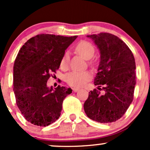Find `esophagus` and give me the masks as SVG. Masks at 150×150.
Instances as JSON below:
<instances>
[{"label":"esophagus","mask_w":150,"mask_h":150,"mask_svg":"<svg viewBox=\"0 0 150 150\" xmlns=\"http://www.w3.org/2000/svg\"><path fill=\"white\" fill-rule=\"evenodd\" d=\"M73 90L74 92H78L79 90H80V89H79V88H73Z\"/></svg>","instance_id":"obj_1"}]
</instances>
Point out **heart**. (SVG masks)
<instances>
[{
  "label": "heart",
  "instance_id": "heart-1",
  "mask_svg": "<svg viewBox=\"0 0 150 150\" xmlns=\"http://www.w3.org/2000/svg\"><path fill=\"white\" fill-rule=\"evenodd\" d=\"M75 50L85 59L89 60L94 56L95 49L94 46L87 41H81L75 46ZM69 61V53L65 52L61 61V67L63 69L68 67ZM92 78L89 71H73L65 75V81L71 87H81L84 86Z\"/></svg>",
  "mask_w": 150,
  "mask_h": 150
}]
</instances>
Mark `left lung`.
<instances>
[{"label": "left lung", "instance_id": "obj_1", "mask_svg": "<svg viewBox=\"0 0 150 150\" xmlns=\"http://www.w3.org/2000/svg\"><path fill=\"white\" fill-rule=\"evenodd\" d=\"M100 51V63L94 85L84 104V110L90 119L99 123H112L120 119L133 100L135 61L132 51L124 42L109 33L87 35ZM103 86V89L100 87Z\"/></svg>", "mask_w": 150, "mask_h": 150}]
</instances>
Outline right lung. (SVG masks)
Masks as SVG:
<instances>
[{
	"instance_id": "add662e5",
	"label": "right lung",
	"mask_w": 150,
	"mask_h": 150,
	"mask_svg": "<svg viewBox=\"0 0 150 150\" xmlns=\"http://www.w3.org/2000/svg\"><path fill=\"white\" fill-rule=\"evenodd\" d=\"M77 36L41 34L22 46L13 67V90L16 104L25 118L38 126H47L58 119L63 99L72 89L46 82L59 68L65 50Z\"/></svg>"
}]
</instances>
